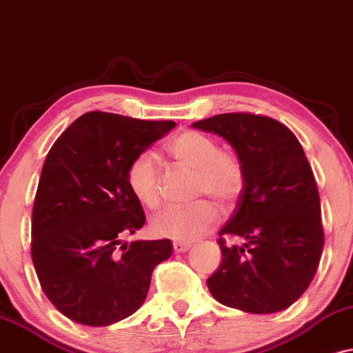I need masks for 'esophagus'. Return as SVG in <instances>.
<instances>
[{
	"label": "esophagus",
	"mask_w": 353,
	"mask_h": 353,
	"mask_svg": "<svg viewBox=\"0 0 353 353\" xmlns=\"http://www.w3.org/2000/svg\"><path fill=\"white\" fill-rule=\"evenodd\" d=\"M190 248H192V244L188 243H178V241L173 243V250H175V252H186Z\"/></svg>",
	"instance_id": "esophagus-1"
}]
</instances>
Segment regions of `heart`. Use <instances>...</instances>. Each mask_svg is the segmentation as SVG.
<instances>
[{"instance_id": "obj_1", "label": "heart", "mask_w": 353, "mask_h": 353, "mask_svg": "<svg viewBox=\"0 0 353 353\" xmlns=\"http://www.w3.org/2000/svg\"><path fill=\"white\" fill-rule=\"evenodd\" d=\"M167 152L181 167L194 172L193 198H210L221 208H231L241 196L246 176L241 160L230 152L219 150L213 137L198 130H185L170 140ZM130 193L147 208L160 203L161 178L155 157L140 152L128 161L125 172ZM216 208L200 200L190 206H168L152 218L153 234L178 243H192L216 225Z\"/></svg>"}]
</instances>
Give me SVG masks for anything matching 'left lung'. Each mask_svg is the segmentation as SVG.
Here are the masks:
<instances>
[{"instance_id": "1", "label": "left lung", "mask_w": 353, "mask_h": 353, "mask_svg": "<svg viewBox=\"0 0 353 353\" xmlns=\"http://www.w3.org/2000/svg\"><path fill=\"white\" fill-rule=\"evenodd\" d=\"M193 127L225 139L246 176L219 231L223 259L206 281L211 296L250 314L288 309L312 283L324 250L321 200L302 145L281 122L254 114H219Z\"/></svg>"}]
</instances>
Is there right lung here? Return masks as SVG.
Instances as JSON below:
<instances>
[{
    "instance_id": "1",
    "label": "right lung",
    "mask_w": 353,
    "mask_h": 353,
    "mask_svg": "<svg viewBox=\"0 0 353 353\" xmlns=\"http://www.w3.org/2000/svg\"><path fill=\"white\" fill-rule=\"evenodd\" d=\"M87 112L54 142L32 208L31 256L54 307L77 324H115L140 309L170 239L123 241L145 225L127 165L175 127Z\"/></svg>"
}]
</instances>
